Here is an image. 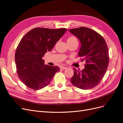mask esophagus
I'll use <instances>...</instances> for the list:
<instances>
[{
  "label": "esophagus",
  "mask_w": 123,
  "mask_h": 123,
  "mask_svg": "<svg viewBox=\"0 0 123 123\" xmlns=\"http://www.w3.org/2000/svg\"><path fill=\"white\" fill-rule=\"evenodd\" d=\"M67 68L66 67H63V66H62L61 67V69L62 70H65V69H67Z\"/></svg>",
  "instance_id": "obj_1"
}]
</instances>
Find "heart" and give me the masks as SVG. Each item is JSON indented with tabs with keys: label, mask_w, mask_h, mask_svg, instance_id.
Returning a JSON list of instances; mask_svg holds the SVG:
<instances>
[{
	"label": "heart",
	"mask_w": 123,
	"mask_h": 123,
	"mask_svg": "<svg viewBox=\"0 0 123 123\" xmlns=\"http://www.w3.org/2000/svg\"><path fill=\"white\" fill-rule=\"evenodd\" d=\"M67 43H74V42H78V40L74 36H71L68 37L67 40Z\"/></svg>",
	"instance_id": "b5f03b06"
}]
</instances>
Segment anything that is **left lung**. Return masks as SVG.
I'll list each match as a JSON object with an SVG mask.
<instances>
[{
  "label": "left lung",
  "mask_w": 123,
  "mask_h": 123,
  "mask_svg": "<svg viewBox=\"0 0 123 123\" xmlns=\"http://www.w3.org/2000/svg\"><path fill=\"white\" fill-rule=\"evenodd\" d=\"M69 31L80 41L78 56L86 63L82 71L74 68L71 82L82 90H90L98 85L107 71L109 61L107 45L104 38L92 29L81 27Z\"/></svg>",
  "instance_id": "left-lung-1"
}]
</instances>
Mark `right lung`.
<instances>
[{"label":"right lung","mask_w":123,"mask_h":123,"mask_svg":"<svg viewBox=\"0 0 123 123\" xmlns=\"http://www.w3.org/2000/svg\"><path fill=\"white\" fill-rule=\"evenodd\" d=\"M67 31L66 28H35L21 39L15 60L18 77L25 86L35 90H40L48 86L60 71L58 66L45 65L42 57L52 49Z\"/></svg>","instance_id":"1"}]
</instances>
